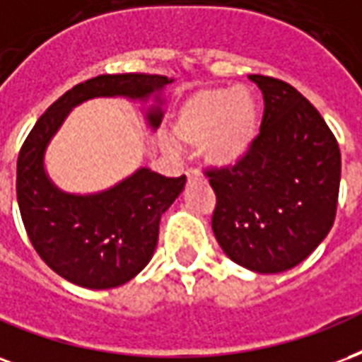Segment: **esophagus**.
<instances>
[{
	"label": "esophagus",
	"instance_id": "esophagus-1",
	"mask_svg": "<svg viewBox=\"0 0 362 362\" xmlns=\"http://www.w3.org/2000/svg\"><path fill=\"white\" fill-rule=\"evenodd\" d=\"M187 179L189 181H197V179H200V173L197 170H189L187 171Z\"/></svg>",
	"mask_w": 362,
	"mask_h": 362
}]
</instances>
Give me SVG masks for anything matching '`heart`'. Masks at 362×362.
Returning <instances> with one entry per match:
<instances>
[{"label": "heart", "mask_w": 362, "mask_h": 362, "mask_svg": "<svg viewBox=\"0 0 362 362\" xmlns=\"http://www.w3.org/2000/svg\"><path fill=\"white\" fill-rule=\"evenodd\" d=\"M175 141L200 146L214 168L243 162L258 136L257 98L247 88H204L185 100L173 121ZM171 146L170 141H163Z\"/></svg>", "instance_id": "b5f03b06"}]
</instances>
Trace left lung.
Instances as JSON below:
<instances>
[{
    "mask_svg": "<svg viewBox=\"0 0 362 362\" xmlns=\"http://www.w3.org/2000/svg\"><path fill=\"white\" fill-rule=\"evenodd\" d=\"M264 96L260 134L233 168L210 170L214 235L233 262L258 274L300 264L336 220L341 154L315 105L291 84L249 75Z\"/></svg>",
    "mask_w": 362,
    "mask_h": 362,
    "instance_id": "1",
    "label": "left lung"
}]
</instances>
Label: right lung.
I'll return each mask as SVG.
<instances>
[{
  "label": "right lung",
  "instance_id": "add662e5",
  "mask_svg": "<svg viewBox=\"0 0 362 362\" xmlns=\"http://www.w3.org/2000/svg\"><path fill=\"white\" fill-rule=\"evenodd\" d=\"M173 78L125 73L76 84L49 105L26 136L17 160L21 218L36 252L55 274L88 289L127 284L154 255L160 218L185 189L187 177H163L139 168L110 189L88 194L62 191L46 171L47 144L73 107L92 98H129L148 107L150 129L162 123V90Z\"/></svg>",
  "mask_w": 362,
  "mask_h": 362
}]
</instances>
